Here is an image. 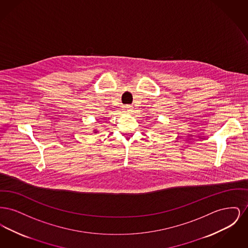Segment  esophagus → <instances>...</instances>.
<instances>
[{
    "label": "esophagus",
    "mask_w": 248,
    "mask_h": 248,
    "mask_svg": "<svg viewBox=\"0 0 248 248\" xmlns=\"http://www.w3.org/2000/svg\"><path fill=\"white\" fill-rule=\"evenodd\" d=\"M124 109H125V111H127V112H131V111L133 110V107L127 105V106L124 107Z\"/></svg>",
    "instance_id": "esophagus-1"
}]
</instances>
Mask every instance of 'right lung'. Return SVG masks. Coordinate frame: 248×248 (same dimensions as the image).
<instances>
[{
  "label": "right lung",
  "instance_id": "right-lung-1",
  "mask_svg": "<svg viewBox=\"0 0 248 248\" xmlns=\"http://www.w3.org/2000/svg\"><path fill=\"white\" fill-rule=\"evenodd\" d=\"M96 132H97V131H96V130L94 129V133H96Z\"/></svg>",
  "mask_w": 248,
  "mask_h": 248
}]
</instances>
